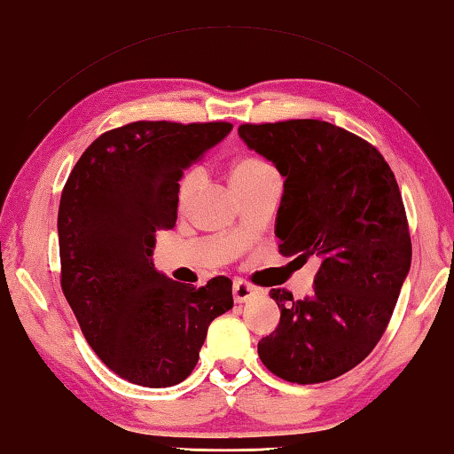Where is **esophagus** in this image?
Returning a JSON list of instances; mask_svg holds the SVG:
<instances>
[{
  "label": "esophagus",
  "mask_w": 454,
  "mask_h": 454,
  "mask_svg": "<svg viewBox=\"0 0 454 454\" xmlns=\"http://www.w3.org/2000/svg\"><path fill=\"white\" fill-rule=\"evenodd\" d=\"M257 294H259V289L254 284H249V281L237 279L235 284H233V300L237 303L247 301V300H251V297L257 295Z\"/></svg>",
  "instance_id": "1"
}]
</instances>
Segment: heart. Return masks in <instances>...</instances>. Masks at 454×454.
<instances>
[{
  "instance_id": "obj_1",
  "label": "heart",
  "mask_w": 454,
  "mask_h": 454,
  "mask_svg": "<svg viewBox=\"0 0 454 454\" xmlns=\"http://www.w3.org/2000/svg\"><path fill=\"white\" fill-rule=\"evenodd\" d=\"M270 175H276V170L267 165L265 160L257 157H241L231 165V170H229V181H231V187L235 189V192H239L243 189L254 187L255 183H259L262 178ZM199 183H200V173L195 168L187 170V173L181 176V181L176 184L178 209L184 211L191 205V200L199 189Z\"/></svg>"
}]
</instances>
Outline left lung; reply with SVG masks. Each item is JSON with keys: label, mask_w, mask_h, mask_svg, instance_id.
Returning <instances> with one entry per match:
<instances>
[{"label": "left lung", "mask_w": 454, "mask_h": 454, "mask_svg": "<svg viewBox=\"0 0 454 454\" xmlns=\"http://www.w3.org/2000/svg\"><path fill=\"white\" fill-rule=\"evenodd\" d=\"M239 137L286 176L279 254L319 262L311 297L270 292L281 317L259 340V358L281 380H333L380 341L411 270L395 173L368 140L314 118L241 124Z\"/></svg>", "instance_id": "1"}]
</instances>
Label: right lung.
Instances as JSON below:
<instances>
[{
  "label": "right lung",
  "instance_id": "1",
  "mask_svg": "<svg viewBox=\"0 0 454 454\" xmlns=\"http://www.w3.org/2000/svg\"><path fill=\"white\" fill-rule=\"evenodd\" d=\"M231 122L138 121L104 132L64 184L59 286L96 356L124 380L167 388L197 366L207 328L233 308V281L178 284L153 265L154 237L176 223L183 170Z\"/></svg>",
  "mask_w": 454,
  "mask_h": 454
}]
</instances>
